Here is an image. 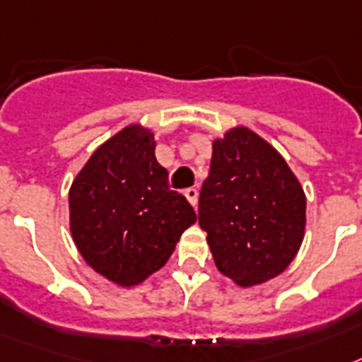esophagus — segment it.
<instances>
[{
	"label": "esophagus",
	"instance_id": "obj_1",
	"mask_svg": "<svg viewBox=\"0 0 362 362\" xmlns=\"http://www.w3.org/2000/svg\"><path fill=\"white\" fill-rule=\"evenodd\" d=\"M185 198L190 202V205L196 207V203H198V188H187L185 190Z\"/></svg>",
	"mask_w": 362,
	"mask_h": 362
}]
</instances>
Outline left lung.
I'll list each match as a JSON object with an SVG mask.
<instances>
[{
  "instance_id": "obj_1",
  "label": "left lung",
  "mask_w": 362,
  "mask_h": 362,
  "mask_svg": "<svg viewBox=\"0 0 362 362\" xmlns=\"http://www.w3.org/2000/svg\"><path fill=\"white\" fill-rule=\"evenodd\" d=\"M305 203L286 160L252 129L214 140L198 216L223 276L240 286L279 276L303 242Z\"/></svg>"
}]
</instances>
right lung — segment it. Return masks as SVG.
<instances>
[{
    "mask_svg": "<svg viewBox=\"0 0 362 362\" xmlns=\"http://www.w3.org/2000/svg\"><path fill=\"white\" fill-rule=\"evenodd\" d=\"M70 231L100 276L134 286L160 270L196 213L170 190L153 133L131 124L95 149L70 187Z\"/></svg>",
    "mask_w": 362,
    "mask_h": 362,
    "instance_id": "add662e5",
    "label": "right lung"
}]
</instances>
